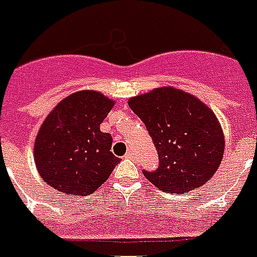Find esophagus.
<instances>
[{
  "mask_svg": "<svg viewBox=\"0 0 257 257\" xmlns=\"http://www.w3.org/2000/svg\"><path fill=\"white\" fill-rule=\"evenodd\" d=\"M125 158L126 159H133L135 158V152H133V150H129L126 154H125Z\"/></svg>",
  "mask_w": 257,
  "mask_h": 257,
  "instance_id": "esophagus-1",
  "label": "esophagus"
}]
</instances>
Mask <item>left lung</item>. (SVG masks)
Masks as SVG:
<instances>
[{"label": "left lung", "mask_w": 257, "mask_h": 257, "mask_svg": "<svg viewBox=\"0 0 257 257\" xmlns=\"http://www.w3.org/2000/svg\"><path fill=\"white\" fill-rule=\"evenodd\" d=\"M159 155L155 171L143 170L166 193H187L214 175L224 155V135L214 113L193 95L172 89L152 90L129 99Z\"/></svg>", "instance_id": "left-lung-1"}]
</instances>
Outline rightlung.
Returning <instances> with one entry per match:
<instances>
[{
  "instance_id": "right-lung-1",
  "label": "right lung",
  "mask_w": 257,
  "mask_h": 257,
  "mask_svg": "<svg viewBox=\"0 0 257 257\" xmlns=\"http://www.w3.org/2000/svg\"><path fill=\"white\" fill-rule=\"evenodd\" d=\"M113 105L97 91H78L51 111L35 143V162L46 183L89 195L106 181L120 163L110 151V133L99 129Z\"/></svg>"
}]
</instances>
